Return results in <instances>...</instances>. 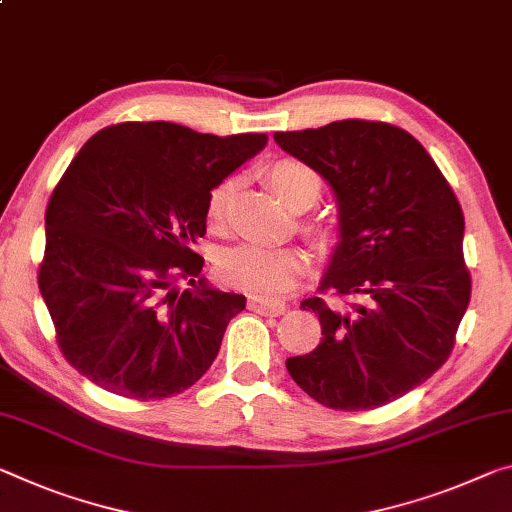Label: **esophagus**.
<instances>
[{
    "mask_svg": "<svg viewBox=\"0 0 512 512\" xmlns=\"http://www.w3.org/2000/svg\"><path fill=\"white\" fill-rule=\"evenodd\" d=\"M248 307L257 314H266V316H278L287 310L285 300H273V298H264V296H250L248 298Z\"/></svg>",
    "mask_w": 512,
    "mask_h": 512,
    "instance_id": "1",
    "label": "esophagus"
}]
</instances>
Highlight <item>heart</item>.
<instances>
[{"mask_svg":"<svg viewBox=\"0 0 512 512\" xmlns=\"http://www.w3.org/2000/svg\"><path fill=\"white\" fill-rule=\"evenodd\" d=\"M266 177L278 196L291 209H307L314 205L321 193V177L310 166L296 159H280L266 170ZM234 196V182L223 180L214 186L207 200V216L212 225H223L230 212ZM323 234V232H321ZM305 250L296 246H266V243H241L225 250L218 269L225 282L253 294L280 296L296 287V282L307 271Z\"/></svg>","mask_w":512,"mask_h":512,"instance_id":"b5f03b06","label":"heart"}]
</instances>
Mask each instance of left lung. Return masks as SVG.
Returning a JSON list of instances; mask_svg holds the SVG:
<instances>
[{"label":"left lung","mask_w":512,"mask_h":512,"mask_svg":"<svg viewBox=\"0 0 512 512\" xmlns=\"http://www.w3.org/2000/svg\"><path fill=\"white\" fill-rule=\"evenodd\" d=\"M337 198L339 237L321 291V344L287 360L296 385L332 410H371L442 367L469 305L465 216L431 154L405 129L337 120L278 132ZM355 299L344 311L338 300Z\"/></svg>","instance_id":"left-lung-1"}]
</instances>
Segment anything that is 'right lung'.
<instances>
[{"instance_id":"1","label":"right lung","mask_w":512,"mask_h":512,"mask_svg":"<svg viewBox=\"0 0 512 512\" xmlns=\"http://www.w3.org/2000/svg\"><path fill=\"white\" fill-rule=\"evenodd\" d=\"M266 141L152 120L111 125L77 152L47 205L38 287L81 376L157 401L212 367L246 296L200 278L193 243L207 232L214 186Z\"/></svg>"}]
</instances>
